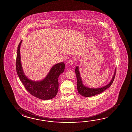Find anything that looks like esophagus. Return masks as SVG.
Returning a JSON list of instances; mask_svg holds the SVG:
<instances>
[{"label": "esophagus", "instance_id": "34e87169", "mask_svg": "<svg viewBox=\"0 0 132 132\" xmlns=\"http://www.w3.org/2000/svg\"><path fill=\"white\" fill-rule=\"evenodd\" d=\"M68 63L69 64V65H72V64H73V61L72 60H68Z\"/></svg>", "mask_w": 132, "mask_h": 132}]
</instances>
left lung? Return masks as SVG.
Here are the masks:
<instances>
[{
    "instance_id": "obj_1",
    "label": "left lung",
    "mask_w": 132,
    "mask_h": 132,
    "mask_svg": "<svg viewBox=\"0 0 132 132\" xmlns=\"http://www.w3.org/2000/svg\"><path fill=\"white\" fill-rule=\"evenodd\" d=\"M116 69H115V71L113 74V77L110 81V82L106 85L104 87H102L101 88H89L86 87L84 85L82 81V80L81 79V76L80 74V71L79 69V67L77 66L76 68L75 72L76 74V78H77V88L79 93L82 96L84 97H90L95 96V95H98L101 93L103 92L107 88H109L111 86L112 84L113 83L114 79L115 78L116 74Z\"/></svg>"
}]
</instances>
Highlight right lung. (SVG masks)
<instances>
[{"label": "right lung", "instance_id": "add662e5", "mask_svg": "<svg viewBox=\"0 0 132 132\" xmlns=\"http://www.w3.org/2000/svg\"><path fill=\"white\" fill-rule=\"evenodd\" d=\"M22 40L18 47L16 58V70L20 81L33 96L40 99L50 100L55 97L58 92V77L64 71L65 64L58 63L51 68L46 77L41 81H35L28 79L23 73L21 63L20 47Z\"/></svg>", "mask_w": 132, "mask_h": 132}]
</instances>
